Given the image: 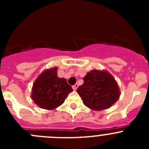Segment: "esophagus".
I'll list each match as a JSON object with an SVG mask.
<instances>
[{
    "instance_id": "34e87169",
    "label": "esophagus",
    "mask_w": 149,
    "mask_h": 149,
    "mask_svg": "<svg viewBox=\"0 0 149 149\" xmlns=\"http://www.w3.org/2000/svg\"><path fill=\"white\" fill-rule=\"evenodd\" d=\"M77 87H78V84H74V85H73V86H72V89H73L74 90H76V89H77Z\"/></svg>"
}]
</instances>
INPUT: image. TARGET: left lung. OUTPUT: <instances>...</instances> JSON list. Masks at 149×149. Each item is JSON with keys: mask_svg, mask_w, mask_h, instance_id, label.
<instances>
[{"mask_svg": "<svg viewBox=\"0 0 149 149\" xmlns=\"http://www.w3.org/2000/svg\"><path fill=\"white\" fill-rule=\"evenodd\" d=\"M83 102L95 110L108 108L119 99L120 93L115 79L107 72L93 70L84 77L77 89Z\"/></svg>", "mask_w": 149, "mask_h": 149, "instance_id": "left-lung-1", "label": "left lung"}]
</instances>
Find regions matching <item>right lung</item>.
<instances>
[{"mask_svg":"<svg viewBox=\"0 0 149 149\" xmlns=\"http://www.w3.org/2000/svg\"><path fill=\"white\" fill-rule=\"evenodd\" d=\"M56 71V68L45 71L34 82L31 97L43 109L58 107L65 101L68 93L73 91L65 79L57 77Z\"/></svg>","mask_w":149,"mask_h":149,"instance_id":"1","label":"right lung"}]
</instances>
